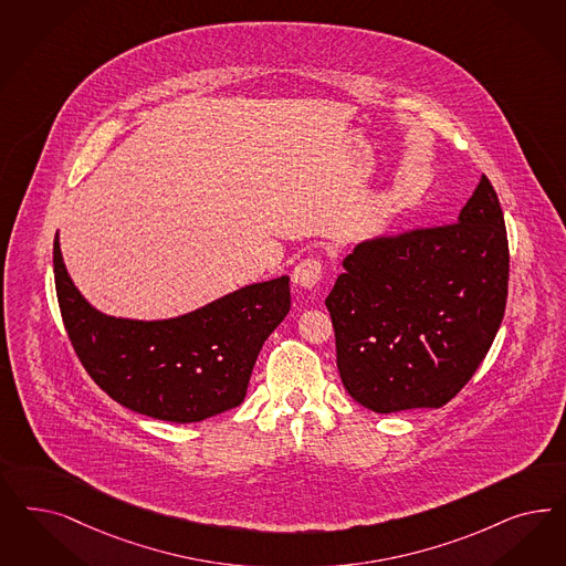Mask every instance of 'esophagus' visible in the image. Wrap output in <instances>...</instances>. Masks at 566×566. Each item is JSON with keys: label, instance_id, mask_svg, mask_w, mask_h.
<instances>
[{"label": "esophagus", "instance_id": "esophagus-1", "mask_svg": "<svg viewBox=\"0 0 566 566\" xmlns=\"http://www.w3.org/2000/svg\"><path fill=\"white\" fill-rule=\"evenodd\" d=\"M323 262L318 258H304L295 269H293V283L300 287L312 290L318 285V281L323 279Z\"/></svg>", "mask_w": 566, "mask_h": 566}]
</instances>
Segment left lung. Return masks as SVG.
<instances>
[{"instance_id": "1", "label": "left lung", "mask_w": 566, "mask_h": 566, "mask_svg": "<svg viewBox=\"0 0 566 566\" xmlns=\"http://www.w3.org/2000/svg\"><path fill=\"white\" fill-rule=\"evenodd\" d=\"M327 304L347 394L389 415L441 408L471 381L502 325L511 252L483 175L458 222L366 239Z\"/></svg>"}]
</instances>
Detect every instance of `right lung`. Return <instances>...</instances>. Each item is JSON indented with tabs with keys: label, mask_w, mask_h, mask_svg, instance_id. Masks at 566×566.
Returning <instances> with one entry per match:
<instances>
[{
	"label": "right lung",
	"mask_w": 566,
	"mask_h": 566,
	"mask_svg": "<svg viewBox=\"0 0 566 566\" xmlns=\"http://www.w3.org/2000/svg\"><path fill=\"white\" fill-rule=\"evenodd\" d=\"M54 279L62 323L93 381L128 410L168 422H200L239 406L260 347L292 306L290 276H279L172 321L106 316L76 292L57 235Z\"/></svg>",
	"instance_id": "add662e5"
}]
</instances>
